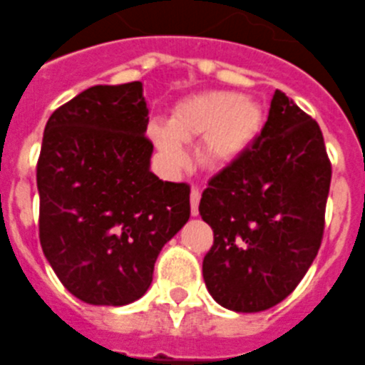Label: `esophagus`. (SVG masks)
Instances as JSON below:
<instances>
[{
    "mask_svg": "<svg viewBox=\"0 0 365 365\" xmlns=\"http://www.w3.org/2000/svg\"><path fill=\"white\" fill-rule=\"evenodd\" d=\"M200 191L196 189V187H192L191 191V215L192 217H196L198 215V204H200Z\"/></svg>",
    "mask_w": 365,
    "mask_h": 365,
    "instance_id": "34e87169",
    "label": "esophagus"
}]
</instances>
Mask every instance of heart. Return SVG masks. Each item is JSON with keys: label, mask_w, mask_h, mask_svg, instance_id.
Returning <instances> with one entry per match:
<instances>
[{"label": "heart", "mask_w": 365, "mask_h": 365, "mask_svg": "<svg viewBox=\"0 0 365 365\" xmlns=\"http://www.w3.org/2000/svg\"><path fill=\"white\" fill-rule=\"evenodd\" d=\"M264 110L257 101L235 91H205L174 108L169 126L150 125L148 135L170 169H183L187 154L182 143L204 138L202 163L226 169L253 147L262 132Z\"/></svg>", "instance_id": "heart-1"}]
</instances>
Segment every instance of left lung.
Masks as SVG:
<instances>
[{"mask_svg": "<svg viewBox=\"0 0 365 365\" xmlns=\"http://www.w3.org/2000/svg\"><path fill=\"white\" fill-rule=\"evenodd\" d=\"M331 174L318 123L275 90L257 141L202 192L215 235L202 272L218 305L261 312L292 294L318 255Z\"/></svg>", "mask_w": 365, "mask_h": 365, "instance_id": "obj_1", "label": "left lung"}]
</instances>
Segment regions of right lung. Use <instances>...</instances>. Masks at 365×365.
<instances>
[{"label": "right lung", "instance_id": "right-lung-1", "mask_svg": "<svg viewBox=\"0 0 365 365\" xmlns=\"http://www.w3.org/2000/svg\"><path fill=\"white\" fill-rule=\"evenodd\" d=\"M141 82L93 86L53 112L36 167L40 244L56 277L90 305L148 290L161 248L189 220V185L150 170Z\"/></svg>", "mask_w": 365, "mask_h": 365}]
</instances>
